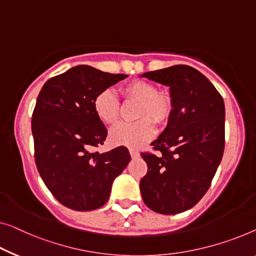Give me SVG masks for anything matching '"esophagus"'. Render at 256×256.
Returning <instances> with one entry per match:
<instances>
[{"label": "esophagus", "instance_id": "1", "mask_svg": "<svg viewBox=\"0 0 256 256\" xmlns=\"http://www.w3.org/2000/svg\"><path fill=\"white\" fill-rule=\"evenodd\" d=\"M130 155H131L132 158H138L140 154H139L138 150H133V148H131V150H130Z\"/></svg>", "mask_w": 256, "mask_h": 256}]
</instances>
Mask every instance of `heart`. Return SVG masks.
<instances>
[{
    "label": "heart",
    "mask_w": 256,
    "mask_h": 256,
    "mask_svg": "<svg viewBox=\"0 0 256 256\" xmlns=\"http://www.w3.org/2000/svg\"><path fill=\"white\" fill-rule=\"evenodd\" d=\"M124 104H138L132 124H123L110 132L109 140L114 146L139 148L155 134V126H166L174 112V98L168 90H158L154 82L134 79L120 87ZM93 109L98 120L108 126L120 122L123 108L112 90H104L96 94Z\"/></svg>",
    "instance_id": "b5f03b06"
}]
</instances>
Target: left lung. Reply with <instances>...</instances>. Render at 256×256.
Instances as JSON below:
<instances>
[{
  "label": "left lung",
  "instance_id": "1",
  "mask_svg": "<svg viewBox=\"0 0 256 256\" xmlns=\"http://www.w3.org/2000/svg\"><path fill=\"white\" fill-rule=\"evenodd\" d=\"M170 87L174 112L166 128L142 152L147 174L141 178L144 204L163 215L192 208L210 188L226 146L222 95L200 71L174 66L142 74Z\"/></svg>",
  "mask_w": 256,
  "mask_h": 256
}]
</instances>
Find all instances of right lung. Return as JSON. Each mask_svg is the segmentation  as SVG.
Masks as SVG:
<instances>
[{
	"mask_svg": "<svg viewBox=\"0 0 256 256\" xmlns=\"http://www.w3.org/2000/svg\"><path fill=\"white\" fill-rule=\"evenodd\" d=\"M126 77L77 66L48 79L38 95L32 114L34 160L47 188L68 208L102 207L114 179L131 161L124 146L92 150L108 134L94 112V98Z\"/></svg>",
	"mask_w": 256,
	"mask_h": 256,
	"instance_id": "right-lung-1",
	"label": "right lung"
}]
</instances>
